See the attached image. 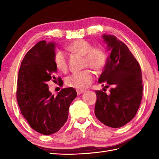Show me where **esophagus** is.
I'll use <instances>...</instances> for the list:
<instances>
[{"instance_id": "34e87169", "label": "esophagus", "mask_w": 159, "mask_h": 159, "mask_svg": "<svg viewBox=\"0 0 159 159\" xmlns=\"http://www.w3.org/2000/svg\"><path fill=\"white\" fill-rule=\"evenodd\" d=\"M76 92H77V95H81V94H83V93H84L85 91V90H76Z\"/></svg>"}]
</instances>
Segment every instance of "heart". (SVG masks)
<instances>
[{"instance_id":"obj_1","label":"heart","mask_w":159,"mask_h":159,"mask_svg":"<svg viewBox=\"0 0 159 159\" xmlns=\"http://www.w3.org/2000/svg\"><path fill=\"white\" fill-rule=\"evenodd\" d=\"M69 49L71 52L84 55L83 66L90 67L97 71H101L107 64V54L101 48H93V45L86 40L80 39L74 41L69 45ZM54 64L58 70L66 71L67 69V59L65 52L62 50L55 52L53 57ZM94 74L90 69H84L76 71L66 77L65 83L69 87L76 89H85L94 80Z\"/></svg>"}]
</instances>
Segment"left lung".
<instances>
[{
  "label": "left lung",
  "instance_id": "obj_1",
  "mask_svg": "<svg viewBox=\"0 0 159 159\" xmlns=\"http://www.w3.org/2000/svg\"><path fill=\"white\" fill-rule=\"evenodd\" d=\"M102 39L111 51L99 83L111 86L107 95L96 90L95 114L103 124L114 128L127 124L135 116L142 98V71L138 61L126 46L113 35Z\"/></svg>",
  "mask_w": 159,
  "mask_h": 159
}]
</instances>
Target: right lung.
I'll use <instances>...</instances> for the list:
<instances>
[{
  "mask_svg": "<svg viewBox=\"0 0 159 159\" xmlns=\"http://www.w3.org/2000/svg\"><path fill=\"white\" fill-rule=\"evenodd\" d=\"M55 43L41 41L26 54L19 70L17 100L21 114L38 133L50 135L66 122L69 106L76 98L73 88L61 89L57 96L49 91V80L55 81ZM60 85L63 81L60 77Z\"/></svg>",
  "mask_w": 159,
  "mask_h": 159,
  "instance_id": "right-lung-1",
  "label": "right lung"
}]
</instances>
